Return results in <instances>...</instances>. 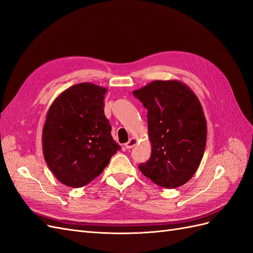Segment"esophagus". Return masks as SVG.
<instances>
[{
	"mask_svg": "<svg viewBox=\"0 0 253 253\" xmlns=\"http://www.w3.org/2000/svg\"><path fill=\"white\" fill-rule=\"evenodd\" d=\"M137 142H138V140L135 139V138H131V139H129V141L127 142V143H125V147L126 148H132L135 144H137Z\"/></svg>",
	"mask_w": 253,
	"mask_h": 253,
	"instance_id": "1",
	"label": "esophagus"
}]
</instances>
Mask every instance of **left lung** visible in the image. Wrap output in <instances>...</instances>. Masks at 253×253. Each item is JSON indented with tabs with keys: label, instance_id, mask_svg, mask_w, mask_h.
<instances>
[{
	"label": "left lung",
	"instance_id": "8db88e82",
	"mask_svg": "<svg viewBox=\"0 0 253 253\" xmlns=\"http://www.w3.org/2000/svg\"><path fill=\"white\" fill-rule=\"evenodd\" d=\"M132 94L147 109L152 145L140 171L164 188L186 184L197 172L206 145V119L197 95L178 80L152 81Z\"/></svg>",
	"mask_w": 253,
	"mask_h": 253
}]
</instances>
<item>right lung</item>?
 I'll list each match as a JSON object with an SVG mask.
<instances>
[{"instance_id": "add662e5", "label": "right lung", "mask_w": 253, "mask_h": 253, "mask_svg": "<svg viewBox=\"0 0 253 253\" xmlns=\"http://www.w3.org/2000/svg\"><path fill=\"white\" fill-rule=\"evenodd\" d=\"M106 87L83 82L65 89L47 112L42 153L53 175L73 188L92 182L121 150L106 118Z\"/></svg>"}]
</instances>
